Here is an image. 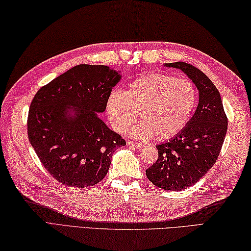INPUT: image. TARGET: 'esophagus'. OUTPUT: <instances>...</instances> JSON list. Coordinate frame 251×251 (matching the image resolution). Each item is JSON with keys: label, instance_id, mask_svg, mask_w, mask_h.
<instances>
[{"label": "esophagus", "instance_id": "esophagus-1", "mask_svg": "<svg viewBox=\"0 0 251 251\" xmlns=\"http://www.w3.org/2000/svg\"><path fill=\"white\" fill-rule=\"evenodd\" d=\"M126 144L129 145L130 147H135V148H142L143 146H144V145L142 144V143H139V142H132V141H129V142L126 143Z\"/></svg>", "mask_w": 251, "mask_h": 251}]
</instances>
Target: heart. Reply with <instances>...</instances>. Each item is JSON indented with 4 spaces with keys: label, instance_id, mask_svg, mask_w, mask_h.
I'll use <instances>...</instances> for the list:
<instances>
[{
    "label": "heart",
    "instance_id": "1",
    "mask_svg": "<svg viewBox=\"0 0 251 251\" xmlns=\"http://www.w3.org/2000/svg\"><path fill=\"white\" fill-rule=\"evenodd\" d=\"M197 88L190 80L168 75H147L137 78L125 92H111L106 112L111 126L125 132L137 118L130 134L139 139H169L184 129L197 104Z\"/></svg>",
    "mask_w": 251,
    "mask_h": 251
}]
</instances>
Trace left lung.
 Here are the masks:
<instances>
[{
    "label": "left lung",
    "mask_w": 251,
    "mask_h": 251,
    "mask_svg": "<svg viewBox=\"0 0 251 251\" xmlns=\"http://www.w3.org/2000/svg\"><path fill=\"white\" fill-rule=\"evenodd\" d=\"M165 66L183 71L199 94L195 114L176 136L156 146L158 159L146 170L154 185L176 192L194 185L212 168L226 139L227 118L218 89L201 70L183 61Z\"/></svg>",
    "instance_id": "left-lung-1"
}]
</instances>
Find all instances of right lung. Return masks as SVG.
Wrapping results in <instances>:
<instances>
[{
	"instance_id": "1",
	"label": "right lung",
	"mask_w": 251,
	"mask_h": 251,
	"mask_svg": "<svg viewBox=\"0 0 251 251\" xmlns=\"http://www.w3.org/2000/svg\"><path fill=\"white\" fill-rule=\"evenodd\" d=\"M119 71L78 65L41 88L30 105L28 137L44 168L66 186L103 180L117 148L126 145L99 114L106 109Z\"/></svg>"
}]
</instances>
